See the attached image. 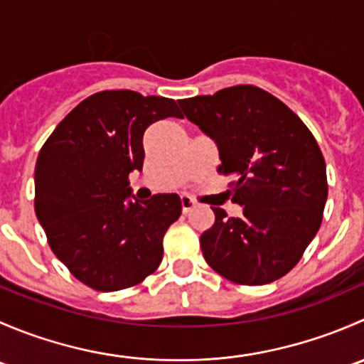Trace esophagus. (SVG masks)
I'll return each mask as SVG.
<instances>
[{
    "instance_id": "obj_1",
    "label": "esophagus",
    "mask_w": 364,
    "mask_h": 364,
    "mask_svg": "<svg viewBox=\"0 0 364 364\" xmlns=\"http://www.w3.org/2000/svg\"><path fill=\"white\" fill-rule=\"evenodd\" d=\"M193 205H196V203H193L192 199H190V197H186V196H181V209H183V213H188V211H192V208Z\"/></svg>"
}]
</instances>
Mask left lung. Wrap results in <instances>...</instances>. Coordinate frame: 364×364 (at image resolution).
I'll use <instances>...</instances> for the list:
<instances>
[{"instance_id":"8db88e82","label":"left lung","mask_w":364,"mask_h":364,"mask_svg":"<svg viewBox=\"0 0 364 364\" xmlns=\"http://www.w3.org/2000/svg\"><path fill=\"white\" fill-rule=\"evenodd\" d=\"M192 123L218 146V172L232 176L229 196L241 218L213 208L200 236L205 262L227 280L264 285L299 262L322 222L326 161L306 124L257 86L225 87L178 100Z\"/></svg>"}]
</instances>
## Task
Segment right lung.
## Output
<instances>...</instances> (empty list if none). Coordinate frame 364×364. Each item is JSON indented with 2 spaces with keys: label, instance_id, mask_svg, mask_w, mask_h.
I'll use <instances>...</instances> for the list:
<instances>
[{
  "label": "right lung",
  "instance_id": "1",
  "mask_svg": "<svg viewBox=\"0 0 364 364\" xmlns=\"http://www.w3.org/2000/svg\"><path fill=\"white\" fill-rule=\"evenodd\" d=\"M181 117L174 100L137 91H100L54 128L35 167V213L54 255L100 292L141 284L164 257V236L181 215L176 193L139 203L132 171H142L149 124Z\"/></svg>",
  "mask_w": 364,
  "mask_h": 364
}]
</instances>
